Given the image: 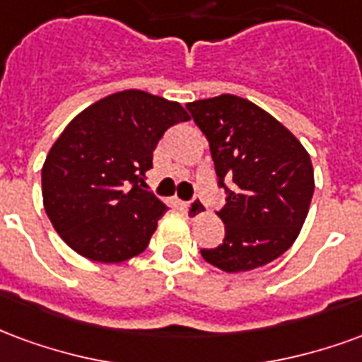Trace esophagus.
<instances>
[{
	"mask_svg": "<svg viewBox=\"0 0 362 362\" xmlns=\"http://www.w3.org/2000/svg\"><path fill=\"white\" fill-rule=\"evenodd\" d=\"M183 208H185V212H187V216H189L191 220H199L200 216H204V214L208 212L206 204H204V202L199 199H194L192 202H185Z\"/></svg>",
	"mask_w": 362,
	"mask_h": 362,
	"instance_id": "esophagus-1",
	"label": "esophagus"
}]
</instances>
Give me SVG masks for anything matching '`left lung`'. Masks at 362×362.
Segmentation results:
<instances>
[{"instance_id": "8db88e82", "label": "left lung", "mask_w": 362, "mask_h": 362, "mask_svg": "<svg viewBox=\"0 0 362 362\" xmlns=\"http://www.w3.org/2000/svg\"><path fill=\"white\" fill-rule=\"evenodd\" d=\"M187 107L206 134L220 185L235 183L218 212L223 243L200 255L228 274L266 266L291 247L307 220L315 192L310 156L287 127L245 98L221 94Z\"/></svg>"}]
</instances>
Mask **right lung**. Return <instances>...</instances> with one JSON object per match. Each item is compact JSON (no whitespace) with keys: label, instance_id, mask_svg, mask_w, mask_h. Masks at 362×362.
I'll use <instances>...</instances> for the list:
<instances>
[{"label":"right lung","instance_id":"right-lung-1","mask_svg":"<svg viewBox=\"0 0 362 362\" xmlns=\"http://www.w3.org/2000/svg\"><path fill=\"white\" fill-rule=\"evenodd\" d=\"M179 102L121 90L73 117L42 168V199L54 229L81 257L119 264L148 247L168 206L144 191L163 133L189 121Z\"/></svg>","mask_w":362,"mask_h":362}]
</instances>
